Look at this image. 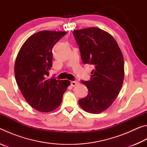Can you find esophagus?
<instances>
[{
    "mask_svg": "<svg viewBox=\"0 0 147 147\" xmlns=\"http://www.w3.org/2000/svg\"><path fill=\"white\" fill-rule=\"evenodd\" d=\"M78 84L79 83L77 82H76V81H71V86H73V87H74V86H77Z\"/></svg>",
    "mask_w": 147,
    "mask_h": 147,
    "instance_id": "1",
    "label": "esophagus"
}]
</instances>
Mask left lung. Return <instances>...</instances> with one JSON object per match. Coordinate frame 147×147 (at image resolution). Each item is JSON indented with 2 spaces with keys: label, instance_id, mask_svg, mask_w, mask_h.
<instances>
[{
  "label": "left lung",
  "instance_id": "obj_1",
  "mask_svg": "<svg viewBox=\"0 0 147 147\" xmlns=\"http://www.w3.org/2000/svg\"><path fill=\"white\" fill-rule=\"evenodd\" d=\"M83 63L93 67L89 81H82L88 89L79 105L87 112L105 111L117 97L124 77L123 54L115 39L108 32L91 27L74 30Z\"/></svg>",
  "mask_w": 147,
  "mask_h": 147
}]
</instances>
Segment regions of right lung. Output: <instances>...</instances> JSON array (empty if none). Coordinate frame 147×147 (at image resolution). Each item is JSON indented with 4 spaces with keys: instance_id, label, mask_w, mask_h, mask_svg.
I'll list each match as a JSON object with an SVG mask.
<instances>
[{
    "instance_id": "1",
    "label": "right lung",
    "mask_w": 147,
    "mask_h": 147,
    "mask_svg": "<svg viewBox=\"0 0 147 147\" xmlns=\"http://www.w3.org/2000/svg\"><path fill=\"white\" fill-rule=\"evenodd\" d=\"M66 32L43 30L26 39L19 50L14 72L19 88L27 102L41 112L59 106L70 81L48 79L53 66V48Z\"/></svg>"
}]
</instances>
